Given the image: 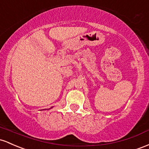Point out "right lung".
Listing matches in <instances>:
<instances>
[{
  "label": "right lung",
  "mask_w": 149,
  "mask_h": 149,
  "mask_svg": "<svg viewBox=\"0 0 149 149\" xmlns=\"http://www.w3.org/2000/svg\"><path fill=\"white\" fill-rule=\"evenodd\" d=\"M51 108H52V107H51ZM51 108H49V109H51ZM45 110H46V109H45Z\"/></svg>",
  "instance_id": "add662e5"
}]
</instances>
